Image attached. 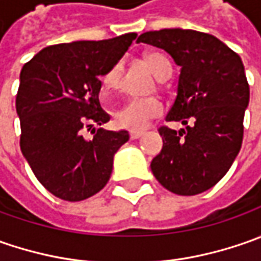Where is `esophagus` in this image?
I'll return each instance as SVG.
<instances>
[{
  "label": "esophagus",
  "instance_id": "34e87169",
  "mask_svg": "<svg viewBox=\"0 0 261 261\" xmlns=\"http://www.w3.org/2000/svg\"><path fill=\"white\" fill-rule=\"evenodd\" d=\"M142 135H144V132H142V130H130V132H129L130 139H139Z\"/></svg>",
  "mask_w": 261,
  "mask_h": 261
}]
</instances>
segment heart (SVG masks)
Wrapping results in <instances>:
<instances>
[{
	"instance_id": "obj_1",
	"label": "heart",
	"mask_w": 261,
	"mask_h": 261,
	"mask_svg": "<svg viewBox=\"0 0 261 261\" xmlns=\"http://www.w3.org/2000/svg\"><path fill=\"white\" fill-rule=\"evenodd\" d=\"M144 59L158 80H167L171 74V65L164 56L156 52H146ZM123 64L116 62L101 76L105 90H116L120 84ZM163 113V105L155 97H138L126 101L115 113L116 125L125 129L141 130L148 125L151 119Z\"/></svg>"
}]
</instances>
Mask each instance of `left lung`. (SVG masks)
<instances>
[{
    "mask_svg": "<svg viewBox=\"0 0 261 261\" xmlns=\"http://www.w3.org/2000/svg\"><path fill=\"white\" fill-rule=\"evenodd\" d=\"M138 42L164 49L180 66L166 120L181 122L186 129L160 127L163 149L151 170L175 195H199L226 174L243 144L250 100L243 61L215 36L196 30L146 32Z\"/></svg>",
    "mask_w": 261,
    "mask_h": 261,
    "instance_id": "obj_1",
    "label": "left lung"
}]
</instances>
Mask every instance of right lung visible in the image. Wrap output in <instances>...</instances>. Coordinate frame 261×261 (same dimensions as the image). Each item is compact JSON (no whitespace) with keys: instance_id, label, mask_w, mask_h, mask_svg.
I'll list each match as a JSON object with an SVG mask.
<instances>
[{"instance_id":"right-lung-1","label":"right lung","mask_w":261,"mask_h":261,"mask_svg":"<svg viewBox=\"0 0 261 261\" xmlns=\"http://www.w3.org/2000/svg\"><path fill=\"white\" fill-rule=\"evenodd\" d=\"M136 36L47 46L20 72V148L36 178L59 199L80 202L98 193L110 178L117 149L129 141L127 130L98 127L86 139L83 129L110 120L98 100L100 76Z\"/></svg>"}]
</instances>
